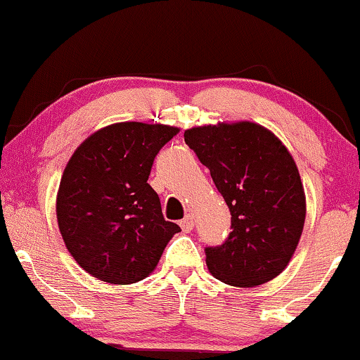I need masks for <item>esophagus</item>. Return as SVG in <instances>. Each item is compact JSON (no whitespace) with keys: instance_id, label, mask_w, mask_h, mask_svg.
<instances>
[{"instance_id":"1","label":"esophagus","mask_w":360,"mask_h":360,"mask_svg":"<svg viewBox=\"0 0 360 360\" xmlns=\"http://www.w3.org/2000/svg\"><path fill=\"white\" fill-rule=\"evenodd\" d=\"M180 227L184 229V232H190L193 229V215H185L184 221H180Z\"/></svg>"}]
</instances>
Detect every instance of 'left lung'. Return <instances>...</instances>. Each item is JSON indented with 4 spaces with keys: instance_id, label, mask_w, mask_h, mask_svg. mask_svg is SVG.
<instances>
[{
    "instance_id": "8db88e82",
    "label": "left lung",
    "mask_w": 360,
    "mask_h": 360,
    "mask_svg": "<svg viewBox=\"0 0 360 360\" xmlns=\"http://www.w3.org/2000/svg\"><path fill=\"white\" fill-rule=\"evenodd\" d=\"M185 143L210 170L231 210V234L205 248L214 278L252 288L288 266L305 226L307 200L288 148L264 126L251 121L190 128Z\"/></svg>"
}]
</instances>
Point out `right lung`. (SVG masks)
<instances>
[{"label": "right lung", "instance_id": "right-lung-1", "mask_svg": "<svg viewBox=\"0 0 360 360\" xmlns=\"http://www.w3.org/2000/svg\"><path fill=\"white\" fill-rule=\"evenodd\" d=\"M179 128L116 122L80 143L63 170L57 222L65 248L84 271L129 285L155 271L180 227L165 221L148 184L155 156Z\"/></svg>", "mask_w": 360, "mask_h": 360}]
</instances>
